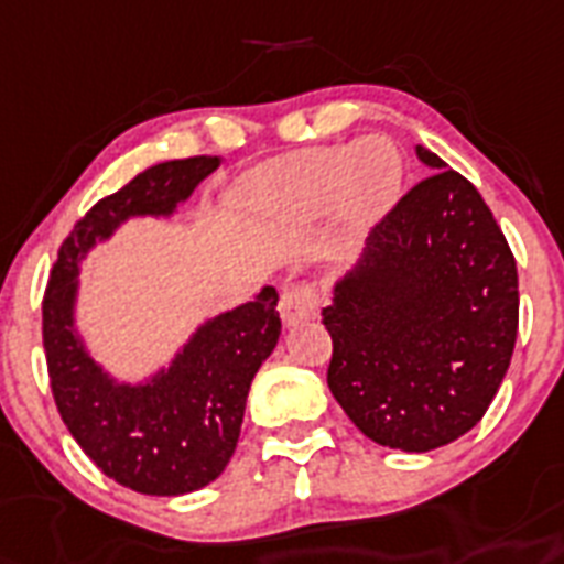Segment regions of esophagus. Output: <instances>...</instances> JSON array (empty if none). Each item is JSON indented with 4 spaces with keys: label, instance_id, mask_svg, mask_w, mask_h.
<instances>
[{
    "label": "esophagus",
    "instance_id": "obj_1",
    "mask_svg": "<svg viewBox=\"0 0 564 564\" xmlns=\"http://www.w3.org/2000/svg\"><path fill=\"white\" fill-rule=\"evenodd\" d=\"M321 310V295L315 290V283H290L281 292V318L286 326L304 324L312 321Z\"/></svg>",
    "mask_w": 564,
    "mask_h": 564
}]
</instances>
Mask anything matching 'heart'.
Here are the masks:
<instances>
[{"label": "heart", "instance_id": "heart-1", "mask_svg": "<svg viewBox=\"0 0 564 564\" xmlns=\"http://www.w3.org/2000/svg\"><path fill=\"white\" fill-rule=\"evenodd\" d=\"M404 160L387 137H364L355 145L304 151L260 169L249 180L258 209L286 217H321L329 206L349 231L378 224L399 200Z\"/></svg>", "mask_w": 564, "mask_h": 564}]
</instances>
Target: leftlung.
Listing matches in <instances>:
<instances>
[{
    "mask_svg": "<svg viewBox=\"0 0 564 564\" xmlns=\"http://www.w3.org/2000/svg\"><path fill=\"white\" fill-rule=\"evenodd\" d=\"M430 172L333 286L326 384L381 447L427 453L481 421L510 367L519 274L470 180L415 145Z\"/></svg>",
    "mask_w": 564,
    "mask_h": 564,
    "instance_id": "left-lung-1",
    "label": "left lung"
}]
</instances>
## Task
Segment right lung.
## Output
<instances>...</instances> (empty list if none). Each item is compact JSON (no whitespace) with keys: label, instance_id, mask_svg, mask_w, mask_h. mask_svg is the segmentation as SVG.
Masks as SVG:
<instances>
[{"label":"right lung","instance_id":"add662e5","mask_svg":"<svg viewBox=\"0 0 564 564\" xmlns=\"http://www.w3.org/2000/svg\"><path fill=\"white\" fill-rule=\"evenodd\" d=\"M220 158L169 160L108 194L59 246L42 301L51 392L65 427L99 470L145 496H180L215 481L238 447L254 372L281 335L278 292L203 321L169 367L140 384L117 381L77 333L79 263L131 217H172Z\"/></svg>","mask_w":564,"mask_h":564}]
</instances>
